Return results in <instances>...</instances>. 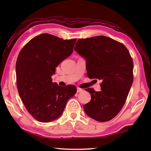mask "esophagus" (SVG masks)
<instances>
[{"label": "esophagus", "mask_w": 151, "mask_h": 151, "mask_svg": "<svg viewBox=\"0 0 151 151\" xmlns=\"http://www.w3.org/2000/svg\"><path fill=\"white\" fill-rule=\"evenodd\" d=\"M83 91V89L80 88H77V89H76V92H77V93H81V92H82Z\"/></svg>", "instance_id": "esophagus-1"}]
</instances>
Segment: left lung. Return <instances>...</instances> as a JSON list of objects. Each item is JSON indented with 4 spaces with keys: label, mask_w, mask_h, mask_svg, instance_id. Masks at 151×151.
<instances>
[{
    "label": "left lung",
    "mask_w": 151,
    "mask_h": 151,
    "mask_svg": "<svg viewBox=\"0 0 151 151\" xmlns=\"http://www.w3.org/2000/svg\"><path fill=\"white\" fill-rule=\"evenodd\" d=\"M74 49L86 59L88 78L102 81L101 91L85 89L91 100L84 111L97 121H109L121 111L132 86L131 55L123 44L104 36L78 39Z\"/></svg>",
    "instance_id": "8db88e82"
}]
</instances>
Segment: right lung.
Segmentation results:
<instances>
[{
    "label": "right lung",
    "instance_id": "add662e5",
    "mask_svg": "<svg viewBox=\"0 0 151 151\" xmlns=\"http://www.w3.org/2000/svg\"><path fill=\"white\" fill-rule=\"evenodd\" d=\"M76 40L45 33L30 40L18 56V91L28 112L38 121L58 119L76 93L75 86L63 87L51 79L56 67L72 54Z\"/></svg>",
    "mask_w": 151,
    "mask_h": 151
}]
</instances>
